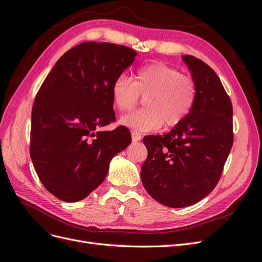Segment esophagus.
I'll return each mask as SVG.
<instances>
[{
    "instance_id": "1",
    "label": "esophagus",
    "mask_w": 262,
    "mask_h": 262,
    "mask_svg": "<svg viewBox=\"0 0 262 262\" xmlns=\"http://www.w3.org/2000/svg\"><path fill=\"white\" fill-rule=\"evenodd\" d=\"M141 139L142 137L139 132H136V131L132 132V142H139L141 141Z\"/></svg>"
}]
</instances>
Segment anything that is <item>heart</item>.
Masks as SVG:
<instances>
[{
    "instance_id": "heart-1",
    "label": "heart",
    "mask_w": 262,
    "mask_h": 262,
    "mask_svg": "<svg viewBox=\"0 0 262 262\" xmlns=\"http://www.w3.org/2000/svg\"><path fill=\"white\" fill-rule=\"evenodd\" d=\"M140 95L145 97L143 108L123 116L121 124L139 132L154 131L164 125L175 126L189 115L195 99V85L175 68L161 62L138 71L136 81L119 75L112 87L114 106L129 112L137 106Z\"/></svg>"
}]
</instances>
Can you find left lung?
<instances>
[{
  "instance_id": "1",
  "label": "left lung",
  "mask_w": 262,
  "mask_h": 262,
  "mask_svg": "<svg viewBox=\"0 0 262 262\" xmlns=\"http://www.w3.org/2000/svg\"><path fill=\"white\" fill-rule=\"evenodd\" d=\"M195 85L194 104L163 136L144 137L147 158L141 179L166 207L185 208L215 188L233 146V107L216 73L200 59L182 55Z\"/></svg>"
}]
</instances>
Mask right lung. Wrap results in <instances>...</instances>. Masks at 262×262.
Instances as JSON below:
<instances>
[{
    "label": "right lung",
    "instance_id": "obj_1",
    "mask_svg": "<svg viewBox=\"0 0 262 262\" xmlns=\"http://www.w3.org/2000/svg\"><path fill=\"white\" fill-rule=\"evenodd\" d=\"M138 52L109 42H83L55 63L31 112L30 157L45 188L58 199H85L106 178L112 158L131 143L115 121L112 87Z\"/></svg>",
    "mask_w": 262,
    "mask_h": 262
}]
</instances>
